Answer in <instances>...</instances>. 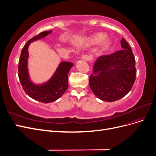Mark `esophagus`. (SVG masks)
Masks as SVG:
<instances>
[{"label":"esophagus","instance_id":"esophagus-1","mask_svg":"<svg viewBox=\"0 0 156 156\" xmlns=\"http://www.w3.org/2000/svg\"><path fill=\"white\" fill-rule=\"evenodd\" d=\"M81 59H82L83 60H84V61H88V60H90V56H89L88 55H83V56H82Z\"/></svg>","mask_w":156,"mask_h":156}]
</instances>
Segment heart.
<instances>
[{"label": "heart", "mask_w": 156, "mask_h": 156, "mask_svg": "<svg viewBox=\"0 0 156 156\" xmlns=\"http://www.w3.org/2000/svg\"><path fill=\"white\" fill-rule=\"evenodd\" d=\"M105 37L106 35L104 33L98 32L87 37L86 41L89 45H96L101 42L100 49L101 51H107L111 47L112 41L109 38H107Z\"/></svg>", "instance_id": "obj_1"}]
</instances>
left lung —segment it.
Listing matches in <instances>:
<instances>
[{
  "label": "left lung",
  "mask_w": 156,
  "mask_h": 156,
  "mask_svg": "<svg viewBox=\"0 0 156 156\" xmlns=\"http://www.w3.org/2000/svg\"><path fill=\"white\" fill-rule=\"evenodd\" d=\"M122 49L99 57L94 63L89 85L97 98L112 102L129 92L136 78L135 59L129 44L124 38Z\"/></svg>",
  "instance_id": "8db88e82"
}]
</instances>
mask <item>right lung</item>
Returning <instances> with one entry per match:
<instances>
[{
	"mask_svg": "<svg viewBox=\"0 0 156 156\" xmlns=\"http://www.w3.org/2000/svg\"><path fill=\"white\" fill-rule=\"evenodd\" d=\"M51 32L52 30L42 32L27 41L21 51L18 67L19 79L25 93L34 100L44 103L56 101L66 91L68 87V73L73 66L72 62H62L48 81L37 84L32 82L28 67L29 56L28 48L32 42L44 38Z\"/></svg>",
	"mask_w": 156,
	"mask_h": 156,
	"instance_id": "right-lung-1",
	"label": "right lung"
}]
</instances>
